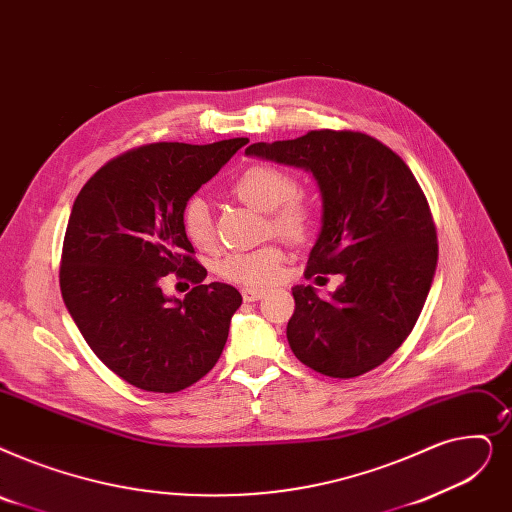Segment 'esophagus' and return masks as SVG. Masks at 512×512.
<instances>
[{
	"mask_svg": "<svg viewBox=\"0 0 512 512\" xmlns=\"http://www.w3.org/2000/svg\"><path fill=\"white\" fill-rule=\"evenodd\" d=\"M265 295V291H263V288H255V286H244L242 288V299L244 301H259L261 297Z\"/></svg>",
	"mask_w": 512,
	"mask_h": 512,
	"instance_id": "obj_1",
	"label": "esophagus"
}]
</instances>
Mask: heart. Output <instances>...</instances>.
Instances as JSON below:
<instances>
[{
	"label": "heart",
	"instance_id": "b5f03b06",
	"mask_svg": "<svg viewBox=\"0 0 512 512\" xmlns=\"http://www.w3.org/2000/svg\"><path fill=\"white\" fill-rule=\"evenodd\" d=\"M295 180L286 171L272 165H251L232 182V192L257 211L268 213V226L274 234L301 240L314 224V207L305 196L295 192ZM182 228L196 249L215 247V230L209 205L203 196H192L182 209ZM284 261L276 244H263L253 251H234L217 261V272L238 284H265L276 278Z\"/></svg>",
	"mask_w": 512,
	"mask_h": 512
}]
</instances>
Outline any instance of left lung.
<instances>
[{"label":"left lung","mask_w":512,"mask_h":512,"mask_svg":"<svg viewBox=\"0 0 512 512\" xmlns=\"http://www.w3.org/2000/svg\"><path fill=\"white\" fill-rule=\"evenodd\" d=\"M244 152L314 175L322 228L305 278L343 276L328 297L293 288L286 339L297 360L332 379L381 366L408 339L437 268L433 215L410 167L360 131L320 129Z\"/></svg>","instance_id":"1"}]
</instances>
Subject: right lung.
I'll list each match as a JSON object with an SVG mask.
<instances>
[{
	"label": "right lung",
	"mask_w": 512,
	"mask_h": 512,
	"mask_svg": "<svg viewBox=\"0 0 512 512\" xmlns=\"http://www.w3.org/2000/svg\"><path fill=\"white\" fill-rule=\"evenodd\" d=\"M247 138L205 146L159 142L108 161L87 182L66 226L60 291L83 339L129 385L175 393L215 366L242 297L207 270L182 228L188 198ZM167 273L197 286L167 298Z\"/></svg>",
	"instance_id": "add662e5"
}]
</instances>
